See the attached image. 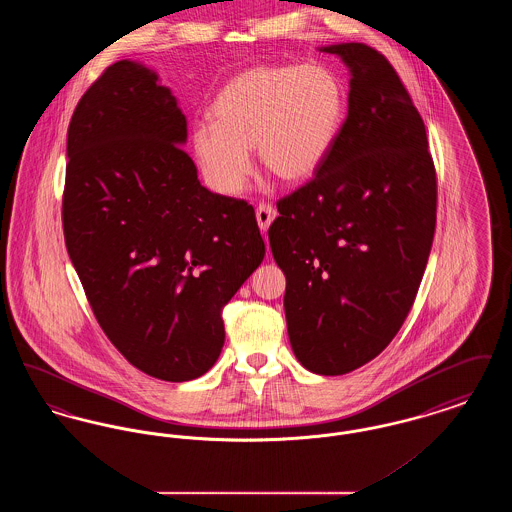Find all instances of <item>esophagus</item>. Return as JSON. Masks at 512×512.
Instances as JSON below:
<instances>
[{"instance_id": "1", "label": "esophagus", "mask_w": 512, "mask_h": 512, "mask_svg": "<svg viewBox=\"0 0 512 512\" xmlns=\"http://www.w3.org/2000/svg\"><path fill=\"white\" fill-rule=\"evenodd\" d=\"M255 217H257V224H259L261 232H267L270 222L276 219V211H274V207H270L267 203H261L255 211Z\"/></svg>"}]
</instances>
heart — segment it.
<instances>
[{"label":"heart","mask_w":512,"mask_h":512,"mask_svg":"<svg viewBox=\"0 0 512 512\" xmlns=\"http://www.w3.org/2000/svg\"><path fill=\"white\" fill-rule=\"evenodd\" d=\"M211 115L213 122L192 128L195 161L213 190L238 195L251 174L253 147L278 180L311 178L340 136L345 88L320 63L255 67L220 90Z\"/></svg>","instance_id":"b5f03b06"}]
</instances>
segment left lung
Listing matches in <instances>:
<instances>
[{
  "label": "left lung",
  "mask_w": 512,
  "mask_h": 512,
  "mask_svg": "<svg viewBox=\"0 0 512 512\" xmlns=\"http://www.w3.org/2000/svg\"><path fill=\"white\" fill-rule=\"evenodd\" d=\"M349 69L347 119L315 178L276 203L268 228L286 274L293 355L340 376L380 355L413 307L436 230L426 128L390 61L332 44Z\"/></svg>",
  "instance_id": "left-lung-1"
}]
</instances>
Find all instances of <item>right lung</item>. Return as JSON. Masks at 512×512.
I'll list each match as a JSON object with an SVG mask.
<instances>
[{"label": "right lung", "instance_id": "obj_1", "mask_svg": "<svg viewBox=\"0 0 512 512\" xmlns=\"http://www.w3.org/2000/svg\"><path fill=\"white\" fill-rule=\"evenodd\" d=\"M186 140L171 88L130 59L88 88L67 136L63 230L74 270L111 343L167 382L217 363L220 311L265 257L253 207L201 186Z\"/></svg>", "mask_w": 512, "mask_h": 512}]
</instances>
